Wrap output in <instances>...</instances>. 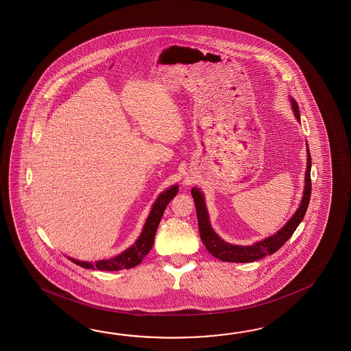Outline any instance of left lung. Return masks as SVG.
Listing matches in <instances>:
<instances>
[{"instance_id": "obj_1", "label": "left lung", "mask_w": 351, "mask_h": 351, "mask_svg": "<svg viewBox=\"0 0 351 351\" xmlns=\"http://www.w3.org/2000/svg\"><path fill=\"white\" fill-rule=\"evenodd\" d=\"M292 105V110L295 112L296 119L300 121V112L298 105L293 99H290ZM308 148V145L306 144ZM311 156L310 150L307 149V168L305 174V188H304V195L300 203V207L295 212V215L290 218V221L285 224L284 227L276 232L274 236H269L267 239H262L260 242H256L252 246H237L224 242L216 232L213 231L210 222H209L208 212L204 202V195L198 188H192V197L195 203V210H197V218H198V227H199V234H201L202 242L207 248L209 254L215 256L218 260L226 262H254L261 260L263 257L274 254L277 250L284 246L285 242L290 239L292 233L296 231L298 224L305 217L306 210L308 207L310 195H311Z\"/></svg>"}]
</instances>
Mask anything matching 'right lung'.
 I'll return each instance as SVG.
<instances>
[{
    "mask_svg": "<svg viewBox=\"0 0 351 351\" xmlns=\"http://www.w3.org/2000/svg\"><path fill=\"white\" fill-rule=\"evenodd\" d=\"M177 192H178V186H173L168 188L163 193L159 194V197H158L157 201L154 202L149 216L147 218L145 224L143 227L141 236L135 241L134 245L129 247L123 254H118L110 260H101V261L94 262V263L77 261L71 257H69V260L84 269H101V271H119V269L135 267L136 265H139L143 261V258L147 254H149L153 243H154L158 224L160 222L162 216L165 213V207L168 206L169 202L172 201Z\"/></svg>",
    "mask_w": 351,
    "mask_h": 351,
    "instance_id": "obj_1",
    "label": "right lung"
}]
</instances>
